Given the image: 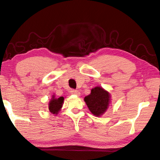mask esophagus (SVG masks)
Masks as SVG:
<instances>
[{
    "label": "esophagus",
    "instance_id": "esophagus-1",
    "mask_svg": "<svg viewBox=\"0 0 160 160\" xmlns=\"http://www.w3.org/2000/svg\"><path fill=\"white\" fill-rule=\"evenodd\" d=\"M70 92L72 94H75V95H80V92L76 90H70Z\"/></svg>",
    "mask_w": 160,
    "mask_h": 160
}]
</instances>
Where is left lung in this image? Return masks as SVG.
<instances>
[{"label":"left lung","mask_w":160,"mask_h":160,"mask_svg":"<svg viewBox=\"0 0 160 160\" xmlns=\"http://www.w3.org/2000/svg\"><path fill=\"white\" fill-rule=\"evenodd\" d=\"M84 100L93 115L101 116L109 106L111 96L102 87H96L92 89L90 94L86 96Z\"/></svg>","instance_id":"8db88e82"}]
</instances>
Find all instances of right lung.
<instances>
[{
    "instance_id": "right-lung-1",
    "label": "right lung",
    "mask_w": 160,
    "mask_h": 160,
    "mask_svg": "<svg viewBox=\"0 0 160 160\" xmlns=\"http://www.w3.org/2000/svg\"><path fill=\"white\" fill-rule=\"evenodd\" d=\"M64 101V97H60L59 98H56L55 96L53 95L52 98H51V101L48 104V109H49L50 112H51L53 114H58L59 111L61 110L63 106Z\"/></svg>"
}]
</instances>
